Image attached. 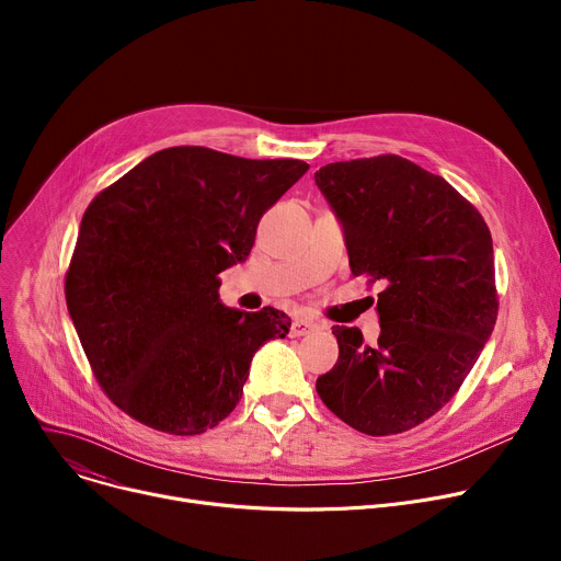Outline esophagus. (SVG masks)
Segmentation results:
<instances>
[{
  "mask_svg": "<svg viewBox=\"0 0 561 561\" xmlns=\"http://www.w3.org/2000/svg\"><path fill=\"white\" fill-rule=\"evenodd\" d=\"M319 329H322V324H319V322H312V319H306V317H295L293 327H290V337H304V335H310Z\"/></svg>",
  "mask_w": 561,
  "mask_h": 561,
  "instance_id": "obj_1",
  "label": "esophagus"
}]
</instances>
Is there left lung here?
Listing matches in <instances>:
<instances>
[{"mask_svg": "<svg viewBox=\"0 0 561 561\" xmlns=\"http://www.w3.org/2000/svg\"><path fill=\"white\" fill-rule=\"evenodd\" d=\"M314 184L342 224L353 275L383 284L377 344L333 327L340 357L317 394L359 433H404L457 392L495 329L491 230L444 178L397 154L327 164Z\"/></svg>", "mask_w": 561, "mask_h": 561, "instance_id": "left-lung-1", "label": "left lung"}]
</instances>
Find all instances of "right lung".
I'll return each instance as SVG.
<instances>
[{"instance_id": "1", "label": "right lung", "mask_w": 561, "mask_h": 561, "mask_svg": "<svg viewBox=\"0 0 561 561\" xmlns=\"http://www.w3.org/2000/svg\"><path fill=\"white\" fill-rule=\"evenodd\" d=\"M308 171L204 146L152 152L82 217L68 312L100 386L137 422L199 435L232 413L253 355L286 337L266 306L221 304L217 275L247 262L262 215Z\"/></svg>"}]
</instances>
